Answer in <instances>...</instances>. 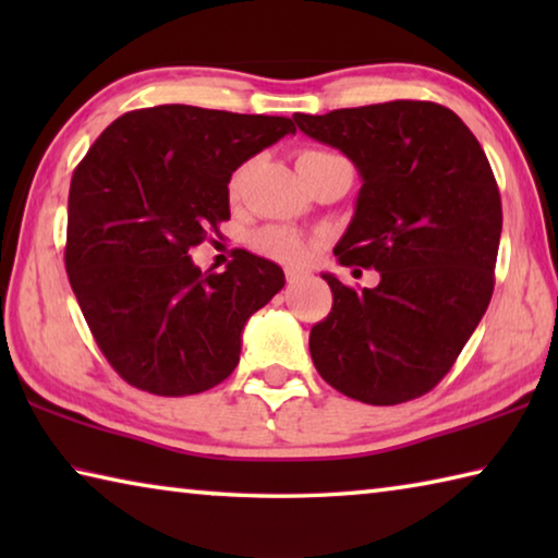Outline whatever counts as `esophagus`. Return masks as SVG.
<instances>
[{
  "label": "esophagus",
  "mask_w": 558,
  "mask_h": 558,
  "mask_svg": "<svg viewBox=\"0 0 558 558\" xmlns=\"http://www.w3.org/2000/svg\"><path fill=\"white\" fill-rule=\"evenodd\" d=\"M286 278H288V282L292 286V282H298V280H302V278H307V270H300V268H288L286 270Z\"/></svg>",
  "instance_id": "1"
}]
</instances>
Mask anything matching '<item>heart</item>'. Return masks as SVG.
<instances>
[{
  "label": "heart",
  "mask_w": 558,
  "mask_h": 558,
  "mask_svg": "<svg viewBox=\"0 0 558 558\" xmlns=\"http://www.w3.org/2000/svg\"><path fill=\"white\" fill-rule=\"evenodd\" d=\"M325 157H339V155L327 153V149H305V153L298 157V162H302V159H325ZM241 179H243V172H235L231 177L229 182L231 196L239 194ZM251 243L253 248L263 253V256H270L282 263H302L310 256V241L305 235L292 229H282V226H266V229L253 233Z\"/></svg>",
  "instance_id": "b5f03b06"
}]
</instances>
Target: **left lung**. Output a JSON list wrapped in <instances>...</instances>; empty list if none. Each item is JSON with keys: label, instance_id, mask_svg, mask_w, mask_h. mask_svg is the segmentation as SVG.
<instances>
[{"label": "left lung", "instance_id": "1", "mask_svg": "<svg viewBox=\"0 0 558 558\" xmlns=\"http://www.w3.org/2000/svg\"><path fill=\"white\" fill-rule=\"evenodd\" d=\"M292 118L356 167L362 189L335 256L381 276L356 292L323 272L332 313L310 329L317 372L362 403L418 399L450 372L493 298L502 233L493 169L465 122L438 102Z\"/></svg>", "mask_w": 558, "mask_h": 558}]
</instances>
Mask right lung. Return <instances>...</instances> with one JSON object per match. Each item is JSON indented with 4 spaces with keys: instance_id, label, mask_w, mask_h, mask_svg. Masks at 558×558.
<instances>
[{
    "instance_id": "obj_1",
    "label": "right lung",
    "mask_w": 558,
    "mask_h": 558,
    "mask_svg": "<svg viewBox=\"0 0 558 558\" xmlns=\"http://www.w3.org/2000/svg\"><path fill=\"white\" fill-rule=\"evenodd\" d=\"M286 135H295L290 118L157 106L118 118L75 167L65 272L130 386L192 396L235 369L245 323L286 272L248 251L202 272L189 248L231 219L235 169Z\"/></svg>"
}]
</instances>
